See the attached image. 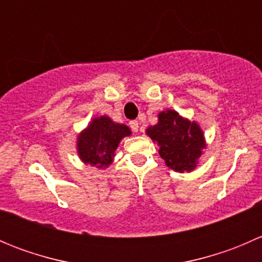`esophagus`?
I'll return each instance as SVG.
<instances>
[{"label": "esophagus", "instance_id": "obj_1", "mask_svg": "<svg viewBox=\"0 0 262 262\" xmlns=\"http://www.w3.org/2000/svg\"><path fill=\"white\" fill-rule=\"evenodd\" d=\"M129 126H130V129L134 132V133H137L139 129V123L137 120H132L129 121Z\"/></svg>", "mask_w": 262, "mask_h": 262}]
</instances>
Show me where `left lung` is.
<instances>
[{"label": "left lung", "mask_w": 262, "mask_h": 262, "mask_svg": "<svg viewBox=\"0 0 262 262\" xmlns=\"http://www.w3.org/2000/svg\"><path fill=\"white\" fill-rule=\"evenodd\" d=\"M147 134L158 143V153L168 167L178 172H190L196 167L205 147L203 130L196 123L181 118L173 110H166L160 113L158 123L149 126Z\"/></svg>", "instance_id": "1"}]
</instances>
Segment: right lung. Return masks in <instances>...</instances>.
Returning a JSON list of instances; mask_svg holds the SVG:
<instances>
[{
	"mask_svg": "<svg viewBox=\"0 0 262 262\" xmlns=\"http://www.w3.org/2000/svg\"><path fill=\"white\" fill-rule=\"evenodd\" d=\"M126 136H130V129L124 124L114 123L107 116L95 118L78 136L80 158L97 168L106 167L113 162L115 149Z\"/></svg>",
	"mask_w": 262,
	"mask_h": 262,
	"instance_id": "obj_1",
	"label": "right lung"
}]
</instances>
